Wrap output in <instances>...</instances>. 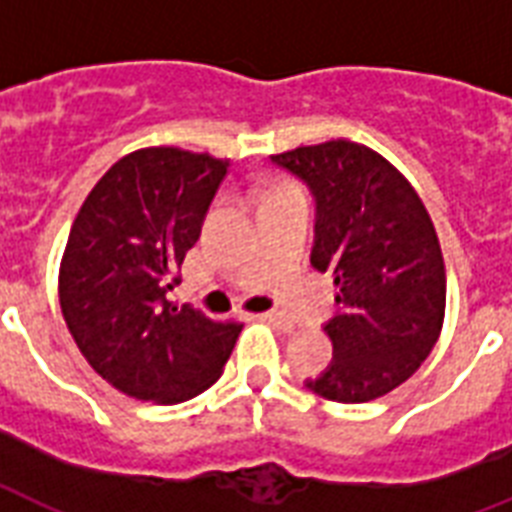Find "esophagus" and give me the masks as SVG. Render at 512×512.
Segmentation results:
<instances>
[{"mask_svg": "<svg viewBox=\"0 0 512 512\" xmlns=\"http://www.w3.org/2000/svg\"><path fill=\"white\" fill-rule=\"evenodd\" d=\"M260 319L271 321V324H279L281 329H292V319H289L287 313H281V311H265L260 313Z\"/></svg>", "mask_w": 512, "mask_h": 512, "instance_id": "esophagus-1", "label": "esophagus"}]
</instances>
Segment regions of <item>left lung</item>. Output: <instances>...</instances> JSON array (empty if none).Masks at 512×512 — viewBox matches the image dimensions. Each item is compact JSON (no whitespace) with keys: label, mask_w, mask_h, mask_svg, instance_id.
I'll return each instance as SVG.
<instances>
[{"label":"left lung","mask_w":512,"mask_h":512,"mask_svg":"<svg viewBox=\"0 0 512 512\" xmlns=\"http://www.w3.org/2000/svg\"><path fill=\"white\" fill-rule=\"evenodd\" d=\"M271 164L311 191V265L340 289V311L324 324L332 364L305 385L337 404L385 396L417 372L444 324V257L428 209L393 164L350 140Z\"/></svg>","instance_id":"obj_1"}]
</instances>
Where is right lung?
Masks as SVG:
<instances>
[{"label": "right lung", "mask_w": 512, "mask_h": 512, "mask_svg": "<svg viewBox=\"0 0 512 512\" xmlns=\"http://www.w3.org/2000/svg\"><path fill=\"white\" fill-rule=\"evenodd\" d=\"M231 162L143 148L100 177L60 265V308L90 366L140 401L180 404L220 377L239 324L170 303Z\"/></svg>", "instance_id": "obj_1"}]
</instances>
